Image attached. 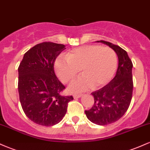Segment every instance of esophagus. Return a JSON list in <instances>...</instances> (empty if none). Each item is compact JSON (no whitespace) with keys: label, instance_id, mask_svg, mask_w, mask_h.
Wrapping results in <instances>:
<instances>
[{"label":"esophagus","instance_id":"obj_1","mask_svg":"<svg viewBox=\"0 0 150 150\" xmlns=\"http://www.w3.org/2000/svg\"><path fill=\"white\" fill-rule=\"evenodd\" d=\"M82 95H83V94H74L73 97L75 98V99H77V98H80V97H82Z\"/></svg>","mask_w":150,"mask_h":150}]
</instances>
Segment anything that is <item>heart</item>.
I'll use <instances>...</instances> for the list:
<instances>
[{
    "label": "heart",
    "instance_id": "b5f03b06",
    "mask_svg": "<svg viewBox=\"0 0 150 150\" xmlns=\"http://www.w3.org/2000/svg\"><path fill=\"white\" fill-rule=\"evenodd\" d=\"M116 53L108 46L86 45L59 56L54 63L56 75L63 83L71 82L80 72L82 75L70 84L69 90L78 92L91 87L100 88L112 79L117 68Z\"/></svg>",
    "mask_w": 150,
    "mask_h": 150
}]
</instances>
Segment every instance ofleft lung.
I'll use <instances>...</instances> for the list:
<instances>
[{
    "label": "left lung",
    "mask_w": 150,
    "mask_h": 150,
    "mask_svg": "<svg viewBox=\"0 0 150 150\" xmlns=\"http://www.w3.org/2000/svg\"><path fill=\"white\" fill-rule=\"evenodd\" d=\"M113 49L118 58L116 76L102 88L92 92L94 104L86 110L87 118L95 124L105 125L119 120L127 111L132 99V63L128 53L119 46L101 40Z\"/></svg>",
    "instance_id": "8db88e82"
}]
</instances>
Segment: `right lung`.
I'll return each instance as SVG.
<instances>
[{
  "instance_id": "add662e5",
  "label": "right lung",
  "mask_w": 150,
  "mask_h": 150,
  "mask_svg": "<svg viewBox=\"0 0 150 150\" xmlns=\"http://www.w3.org/2000/svg\"><path fill=\"white\" fill-rule=\"evenodd\" d=\"M65 45L44 42L24 55L18 68V92L25 115L37 124L52 126L65 116L73 96L62 95L65 87L54 72L55 61Z\"/></svg>"
}]
</instances>
